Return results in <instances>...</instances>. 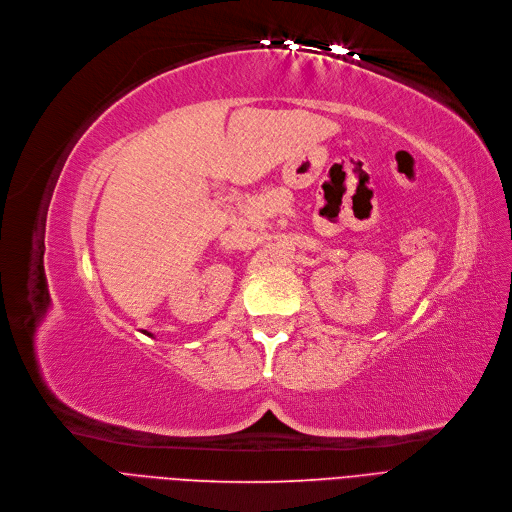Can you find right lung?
I'll return each mask as SVG.
<instances>
[{"instance_id": "right-lung-1", "label": "right lung", "mask_w": 512, "mask_h": 512, "mask_svg": "<svg viewBox=\"0 0 512 512\" xmlns=\"http://www.w3.org/2000/svg\"><path fill=\"white\" fill-rule=\"evenodd\" d=\"M148 335H150V333H148Z\"/></svg>"}]
</instances>
